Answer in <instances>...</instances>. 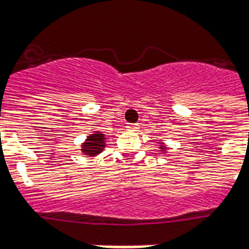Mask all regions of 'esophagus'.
Here are the masks:
<instances>
[{"mask_svg": "<svg viewBox=\"0 0 249 249\" xmlns=\"http://www.w3.org/2000/svg\"><path fill=\"white\" fill-rule=\"evenodd\" d=\"M126 129H128V130H137V129H139V126H137V124H128V125H126Z\"/></svg>", "mask_w": 249, "mask_h": 249, "instance_id": "obj_1", "label": "esophagus"}]
</instances>
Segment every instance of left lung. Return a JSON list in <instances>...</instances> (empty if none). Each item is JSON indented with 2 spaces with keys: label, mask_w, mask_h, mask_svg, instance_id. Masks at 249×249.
<instances>
[{
  "label": "left lung",
  "mask_w": 249,
  "mask_h": 249,
  "mask_svg": "<svg viewBox=\"0 0 249 249\" xmlns=\"http://www.w3.org/2000/svg\"><path fill=\"white\" fill-rule=\"evenodd\" d=\"M160 151H161L162 153H165V151H167V146L162 145V144H161V145H160Z\"/></svg>",
  "instance_id": "8db88e82"
}]
</instances>
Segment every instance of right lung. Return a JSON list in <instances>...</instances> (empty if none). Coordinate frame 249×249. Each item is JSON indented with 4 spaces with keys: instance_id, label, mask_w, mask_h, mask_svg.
<instances>
[{
    "instance_id": "right-lung-1",
    "label": "right lung",
    "mask_w": 249,
    "mask_h": 249,
    "mask_svg": "<svg viewBox=\"0 0 249 249\" xmlns=\"http://www.w3.org/2000/svg\"><path fill=\"white\" fill-rule=\"evenodd\" d=\"M105 135L103 132H94L90 136H88L85 142H82L81 152L87 156H97L105 148Z\"/></svg>"
}]
</instances>
